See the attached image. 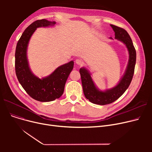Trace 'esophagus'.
<instances>
[{
	"mask_svg": "<svg viewBox=\"0 0 152 152\" xmlns=\"http://www.w3.org/2000/svg\"><path fill=\"white\" fill-rule=\"evenodd\" d=\"M75 62H76V63L77 64V65H79V66L82 65H83V60H81V59H79V58L76 59V60H75Z\"/></svg>",
	"mask_w": 152,
	"mask_h": 152,
	"instance_id": "obj_1",
	"label": "esophagus"
}]
</instances>
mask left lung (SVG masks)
I'll return each mask as SVG.
<instances>
[{
	"label": "left lung",
	"instance_id": "1",
	"mask_svg": "<svg viewBox=\"0 0 152 152\" xmlns=\"http://www.w3.org/2000/svg\"><path fill=\"white\" fill-rule=\"evenodd\" d=\"M110 26L115 32V39L124 44L129 52L128 64L120 81L112 88L102 91L95 85L88 70L85 67L79 69L83 92L86 98L94 104L100 105L113 103L124 93L131 83L136 61V51L134 47L132 39L127 32L123 28L113 25H110Z\"/></svg>",
	"mask_w": 152,
	"mask_h": 152
}]
</instances>
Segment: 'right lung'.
<instances>
[{"label":"right lung","mask_w":152,"mask_h":152,"mask_svg":"<svg viewBox=\"0 0 152 152\" xmlns=\"http://www.w3.org/2000/svg\"><path fill=\"white\" fill-rule=\"evenodd\" d=\"M55 24V21L45 19L35 21L23 32L16 47L15 72L18 80L29 96L39 102H51L61 96L74 66V61H71L42 79L34 75L29 68L27 49L31 37L37 28L53 26Z\"/></svg>","instance_id":"right-lung-1"}]
</instances>
